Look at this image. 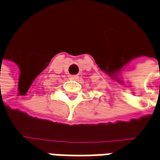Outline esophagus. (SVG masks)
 Instances as JSON below:
<instances>
[{"instance_id":"obj_1","label":"esophagus","mask_w":160,"mask_h":160,"mask_svg":"<svg viewBox=\"0 0 160 160\" xmlns=\"http://www.w3.org/2000/svg\"><path fill=\"white\" fill-rule=\"evenodd\" d=\"M70 79H72V80H78V76H70Z\"/></svg>"}]
</instances>
